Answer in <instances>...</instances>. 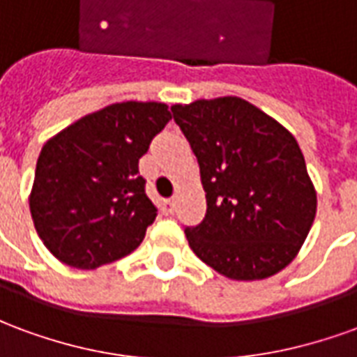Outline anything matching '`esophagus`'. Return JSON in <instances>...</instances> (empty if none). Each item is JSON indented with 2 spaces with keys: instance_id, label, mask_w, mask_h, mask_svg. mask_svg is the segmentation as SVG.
Here are the masks:
<instances>
[{
  "instance_id": "1",
  "label": "esophagus",
  "mask_w": 357,
  "mask_h": 357,
  "mask_svg": "<svg viewBox=\"0 0 357 357\" xmlns=\"http://www.w3.org/2000/svg\"><path fill=\"white\" fill-rule=\"evenodd\" d=\"M174 206H176L174 199H162L160 201V212H162L164 216H170L172 212H174Z\"/></svg>"
}]
</instances>
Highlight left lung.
<instances>
[{"instance_id":"8db88e82","label":"left lung","mask_w":357,"mask_h":357,"mask_svg":"<svg viewBox=\"0 0 357 357\" xmlns=\"http://www.w3.org/2000/svg\"><path fill=\"white\" fill-rule=\"evenodd\" d=\"M172 112L206 191L204 220L185 225L189 247L229 279L275 275L302 247L317 204L296 139L239 97L174 105Z\"/></svg>"}]
</instances>
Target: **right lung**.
Wrapping results in <instances>:
<instances>
[{"instance_id":"obj_1","label":"right lung","mask_w":357,"mask_h":357,"mask_svg":"<svg viewBox=\"0 0 357 357\" xmlns=\"http://www.w3.org/2000/svg\"><path fill=\"white\" fill-rule=\"evenodd\" d=\"M170 120L162 102H114L43 145L30 212L51 255L95 269L139 247L156 218L139 158Z\"/></svg>"}]
</instances>
